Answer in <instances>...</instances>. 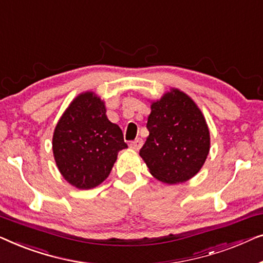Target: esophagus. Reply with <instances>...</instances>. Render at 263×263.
<instances>
[{"label": "esophagus", "instance_id": "1", "mask_svg": "<svg viewBox=\"0 0 263 263\" xmlns=\"http://www.w3.org/2000/svg\"><path fill=\"white\" fill-rule=\"evenodd\" d=\"M142 145H143V139L142 138H137V139L133 140V142L130 143V146L135 150H139L140 147H142Z\"/></svg>", "mask_w": 263, "mask_h": 263}]
</instances>
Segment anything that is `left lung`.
I'll return each mask as SVG.
<instances>
[{
	"mask_svg": "<svg viewBox=\"0 0 263 263\" xmlns=\"http://www.w3.org/2000/svg\"><path fill=\"white\" fill-rule=\"evenodd\" d=\"M149 137L139 151L150 173L162 182H184L204 165L210 151L205 118L190 96L174 89L151 105Z\"/></svg>",
	"mask_w": 263,
	"mask_h": 263,
	"instance_id": "8db88e82",
	"label": "left lung"
}]
</instances>
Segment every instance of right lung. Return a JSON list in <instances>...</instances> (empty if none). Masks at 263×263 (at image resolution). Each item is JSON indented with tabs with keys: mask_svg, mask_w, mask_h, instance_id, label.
I'll return each mask as SVG.
<instances>
[{
	"mask_svg": "<svg viewBox=\"0 0 263 263\" xmlns=\"http://www.w3.org/2000/svg\"><path fill=\"white\" fill-rule=\"evenodd\" d=\"M126 147L120 127L107 119L105 105L91 93L73 100L53 133L59 172L80 190H90L105 181L118 153Z\"/></svg>",
	"mask_w": 263,
	"mask_h": 263,
	"instance_id": "1",
	"label": "right lung"
}]
</instances>
